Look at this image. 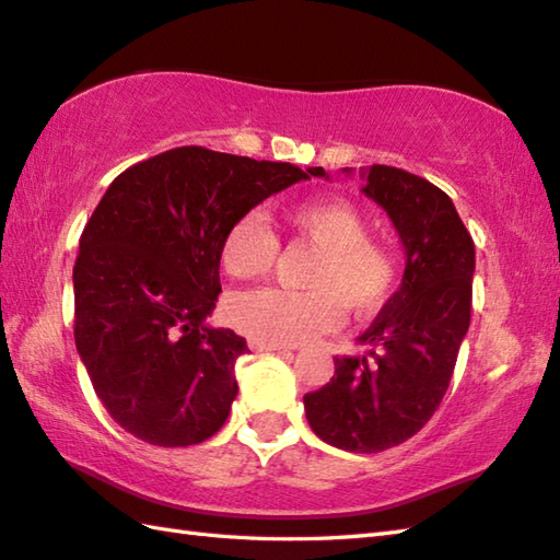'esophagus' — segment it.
<instances>
[{"label":"esophagus","mask_w":560,"mask_h":560,"mask_svg":"<svg viewBox=\"0 0 560 560\" xmlns=\"http://www.w3.org/2000/svg\"><path fill=\"white\" fill-rule=\"evenodd\" d=\"M247 345H249L252 352H289V347L269 345V342H261V339H249Z\"/></svg>","instance_id":"34e87169"}]
</instances>
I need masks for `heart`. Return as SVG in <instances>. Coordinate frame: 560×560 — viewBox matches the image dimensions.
Listing matches in <instances>:
<instances>
[{
    "mask_svg": "<svg viewBox=\"0 0 560 560\" xmlns=\"http://www.w3.org/2000/svg\"><path fill=\"white\" fill-rule=\"evenodd\" d=\"M283 225L317 249L305 271L308 289H255L228 295L223 317L230 327L269 345H303L330 332L345 308L364 317L376 313L398 287V257L388 245L369 237V218L345 199L289 206ZM279 243L257 213L237 215L218 249L225 277L249 281L267 277Z\"/></svg>",
    "mask_w": 560,
    "mask_h": 560,
    "instance_id": "1",
    "label": "heart"
}]
</instances>
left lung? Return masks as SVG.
Wrapping results in <instances>:
<instances>
[{
  "label": "left lung",
  "instance_id": "8db88e82",
  "mask_svg": "<svg viewBox=\"0 0 560 560\" xmlns=\"http://www.w3.org/2000/svg\"><path fill=\"white\" fill-rule=\"evenodd\" d=\"M364 194L386 208L408 265L359 337L366 354L335 357V376L303 405L323 442L376 454L408 442L440 408L468 332L476 249L452 199L418 174L374 164Z\"/></svg>",
  "mask_w": 560,
  "mask_h": 560
}]
</instances>
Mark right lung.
Listing matches in <instances>:
<instances>
[{
  "label": "right lung",
  "mask_w": 560,
  "mask_h": 560,
  "mask_svg": "<svg viewBox=\"0 0 560 560\" xmlns=\"http://www.w3.org/2000/svg\"><path fill=\"white\" fill-rule=\"evenodd\" d=\"M308 172L184 145L108 186L74 261V345L126 432L191 446L221 430L237 396L235 359L247 352L245 337L203 323L221 293L223 233Z\"/></svg>",
  "instance_id": "obj_1"
}]
</instances>
